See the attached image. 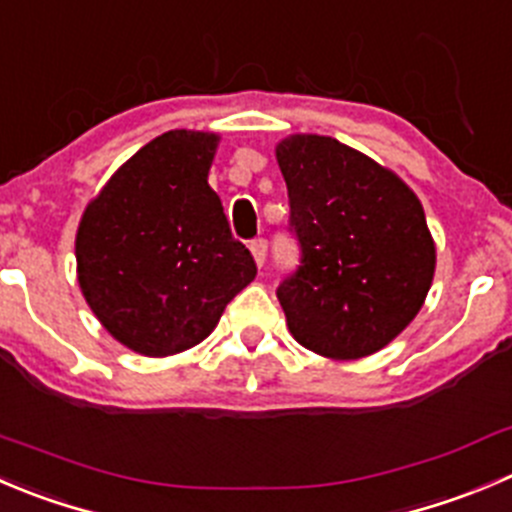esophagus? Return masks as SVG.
<instances>
[{"instance_id":"obj_1","label":"esophagus","mask_w":512,"mask_h":512,"mask_svg":"<svg viewBox=\"0 0 512 512\" xmlns=\"http://www.w3.org/2000/svg\"><path fill=\"white\" fill-rule=\"evenodd\" d=\"M250 252L252 257H255L257 267L265 265V257H267V240H262V237H257V240L250 242Z\"/></svg>"}]
</instances>
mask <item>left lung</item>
Here are the masks:
<instances>
[{"instance_id": "left-lung-1", "label": "left lung", "mask_w": 512, "mask_h": 512, "mask_svg": "<svg viewBox=\"0 0 512 512\" xmlns=\"http://www.w3.org/2000/svg\"><path fill=\"white\" fill-rule=\"evenodd\" d=\"M302 260L277 287L292 337L330 360H360L423 307L435 240L418 195L372 157L322 135L277 142Z\"/></svg>"}]
</instances>
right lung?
Segmentation results:
<instances>
[{
    "label": "right lung",
    "mask_w": 512,
    "mask_h": 512,
    "mask_svg": "<svg viewBox=\"0 0 512 512\" xmlns=\"http://www.w3.org/2000/svg\"><path fill=\"white\" fill-rule=\"evenodd\" d=\"M217 145L215 132H165L82 212L74 240L79 290L104 330L137 355L200 345L257 275L207 182Z\"/></svg>",
    "instance_id": "obj_1"
}]
</instances>
